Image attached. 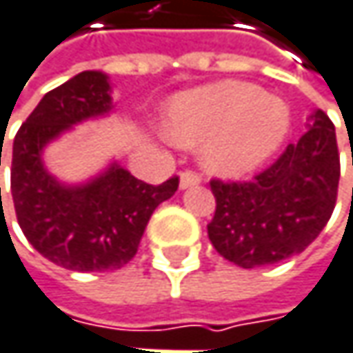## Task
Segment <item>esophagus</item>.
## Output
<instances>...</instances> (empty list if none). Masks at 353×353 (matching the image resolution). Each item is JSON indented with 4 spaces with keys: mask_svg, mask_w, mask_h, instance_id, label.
Segmentation results:
<instances>
[{
    "mask_svg": "<svg viewBox=\"0 0 353 353\" xmlns=\"http://www.w3.org/2000/svg\"><path fill=\"white\" fill-rule=\"evenodd\" d=\"M201 183V174L196 170H183L181 172V189H189Z\"/></svg>",
    "mask_w": 353,
    "mask_h": 353,
    "instance_id": "esophagus-1",
    "label": "esophagus"
}]
</instances>
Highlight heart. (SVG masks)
Instances as JSON below:
<instances>
[{
    "label": "heart",
    "instance_id": "1",
    "mask_svg": "<svg viewBox=\"0 0 353 353\" xmlns=\"http://www.w3.org/2000/svg\"><path fill=\"white\" fill-rule=\"evenodd\" d=\"M288 108L273 96L245 82H219L181 96L168 118L176 144H205L209 170L241 176L265 163L285 139Z\"/></svg>",
    "mask_w": 353,
    "mask_h": 353
}]
</instances>
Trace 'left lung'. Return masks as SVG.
<instances>
[{
	"mask_svg": "<svg viewBox=\"0 0 353 353\" xmlns=\"http://www.w3.org/2000/svg\"><path fill=\"white\" fill-rule=\"evenodd\" d=\"M310 130L251 181L211 179L216 207L207 225L219 255L243 269L305 251L334 213L340 185L336 126L315 108Z\"/></svg>",
	"mask_w": 353,
	"mask_h": 353,
	"instance_id": "obj_1",
	"label": "left lung"
}]
</instances>
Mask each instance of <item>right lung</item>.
I'll use <instances>...</instances> for the list:
<instances>
[{
  "label": "right lung",
  "instance_id": "1",
  "mask_svg": "<svg viewBox=\"0 0 353 353\" xmlns=\"http://www.w3.org/2000/svg\"><path fill=\"white\" fill-rule=\"evenodd\" d=\"M108 90L100 72L74 76L41 98L13 139L12 199L26 239L52 263L82 273L128 263L150 214L179 189L176 174L163 185H148L116 164L76 189L48 174L41 148L72 124L108 112Z\"/></svg>",
  "mask_w": 353,
  "mask_h": 353
}]
</instances>
